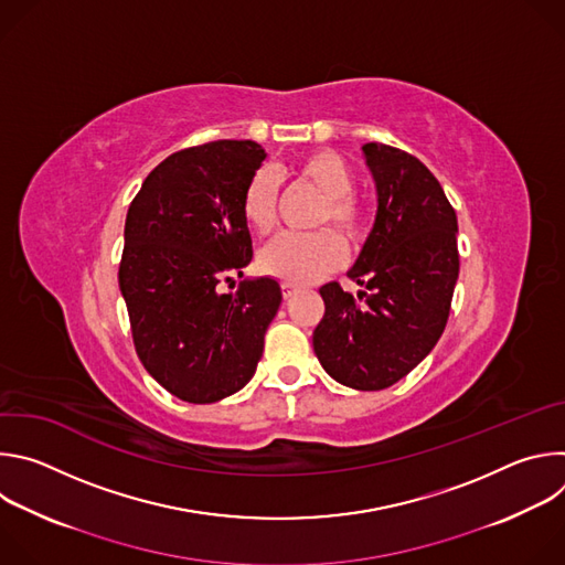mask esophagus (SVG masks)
Returning <instances> with one entry per match:
<instances>
[{"label": "esophagus", "instance_id": "obj_1", "mask_svg": "<svg viewBox=\"0 0 565 565\" xmlns=\"http://www.w3.org/2000/svg\"><path fill=\"white\" fill-rule=\"evenodd\" d=\"M295 292H297V286H295V284H288V281H284V284H281V295H284V299L292 297Z\"/></svg>", "mask_w": 565, "mask_h": 565}]
</instances>
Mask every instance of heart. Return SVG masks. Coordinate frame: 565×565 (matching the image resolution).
Returning <instances> with one entry per match:
<instances>
[{"label": "heart", "mask_w": 565, "mask_h": 565, "mask_svg": "<svg viewBox=\"0 0 565 565\" xmlns=\"http://www.w3.org/2000/svg\"><path fill=\"white\" fill-rule=\"evenodd\" d=\"M292 177L321 194L315 214V227H333L351 246H360L369 232V214L364 203L353 194L355 174L347 160L331 149H319L301 156L292 166ZM277 179L268 170H259L241 196V214L257 234H270L277 225ZM335 231V232H337ZM334 232V233H335ZM332 230L308 234H284L268 244L259 255V268L288 284H310L338 270L347 250Z\"/></svg>", "instance_id": "heart-1"}]
</instances>
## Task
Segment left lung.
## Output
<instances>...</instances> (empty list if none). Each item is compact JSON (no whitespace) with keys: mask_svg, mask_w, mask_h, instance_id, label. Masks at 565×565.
I'll list each match as a JSON object with an SVG mask.
<instances>
[{"mask_svg":"<svg viewBox=\"0 0 565 565\" xmlns=\"http://www.w3.org/2000/svg\"><path fill=\"white\" fill-rule=\"evenodd\" d=\"M377 188L375 225L349 277L319 288L324 317L312 349L344 386L380 391L416 369L440 340L458 279L456 210L438 179L407 151L362 147Z\"/></svg>","mask_w":565,"mask_h":565,"instance_id":"8db88e82","label":"left lung"}]
</instances>
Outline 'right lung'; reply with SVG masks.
<instances>
[{"label": "right lung", "instance_id": "1", "mask_svg": "<svg viewBox=\"0 0 565 565\" xmlns=\"http://www.w3.org/2000/svg\"><path fill=\"white\" fill-rule=\"evenodd\" d=\"M266 151L214 140L156 166L134 196L118 268L136 355L172 395L210 405L244 388L281 303L275 279L241 281L253 259L241 196Z\"/></svg>", "mask_w": 565, "mask_h": 565}]
</instances>
